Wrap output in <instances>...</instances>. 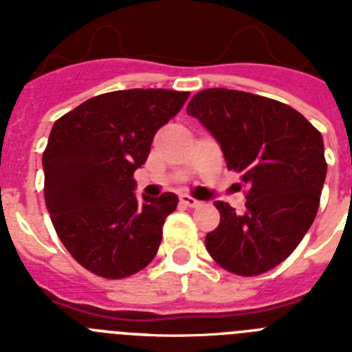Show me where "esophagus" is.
<instances>
[{"instance_id": "34e87169", "label": "esophagus", "mask_w": 352, "mask_h": 352, "mask_svg": "<svg viewBox=\"0 0 352 352\" xmlns=\"http://www.w3.org/2000/svg\"><path fill=\"white\" fill-rule=\"evenodd\" d=\"M179 203L185 204V206H188V208H199V206H203V203H201V201H197V199L190 197V195H186V194L179 195Z\"/></svg>"}]
</instances>
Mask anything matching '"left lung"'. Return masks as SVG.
Returning a JSON list of instances; mask_svg holds the SVG:
<instances>
[{
    "instance_id": "left-lung-1",
    "label": "left lung",
    "mask_w": 352,
    "mask_h": 352,
    "mask_svg": "<svg viewBox=\"0 0 352 352\" xmlns=\"http://www.w3.org/2000/svg\"><path fill=\"white\" fill-rule=\"evenodd\" d=\"M219 141L227 169L247 186L245 211L217 201L220 223L206 234L227 272L256 276L287 259L312 226L326 178L322 135L303 114L273 98L210 88L186 107Z\"/></svg>"
}]
</instances>
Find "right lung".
<instances>
[{"label": "right lung", "mask_w": 352, "mask_h": 352, "mask_svg": "<svg viewBox=\"0 0 352 352\" xmlns=\"http://www.w3.org/2000/svg\"><path fill=\"white\" fill-rule=\"evenodd\" d=\"M190 93L123 89L93 96L56 121L43 151L45 206L70 256L104 278L146 268L162 241L173 192L135 197L133 173L155 133Z\"/></svg>", "instance_id": "add662e5"}]
</instances>
